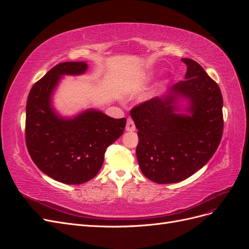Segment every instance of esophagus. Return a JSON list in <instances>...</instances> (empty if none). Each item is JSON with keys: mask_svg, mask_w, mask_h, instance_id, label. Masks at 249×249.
<instances>
[{"mask_svg": "<svg viewBox=\"0 0 249 249\" xmlns=\"http://www.w3.org/2000/svg\"><path fill=\"white\" fill-rule=\"evenodd\" d=\"M125 130L127 132H134L135 130H136V126H135V124H134V122H133L131 118L127 119L126 125H125Z\"/></svg>", "mask_w": 249, "mask_h": 249, "instance_id": "obj_1", "label": "esophagus"}]
</instances>
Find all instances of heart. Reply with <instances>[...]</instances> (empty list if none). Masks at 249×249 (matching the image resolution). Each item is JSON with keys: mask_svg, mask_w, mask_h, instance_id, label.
<instances>
[{"mask_svg": "<svg viewBox=\"0 0 249 249\" xmlns=\"http://www.w3.org/2000/svg\"><path fill=\"white\" fill-rule=\"evenodd\" d=\"M152 76H153V72H147L142 77V81H147V80L150 79V77H152Z\"/></svg>", "mask_w": 249, "mask_h": 249, "instance_id": "b5f03b06", "label": "heart"}]
</instances>
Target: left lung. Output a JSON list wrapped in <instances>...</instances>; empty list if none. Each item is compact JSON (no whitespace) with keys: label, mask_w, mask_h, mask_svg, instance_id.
Listing matches in <instances>:
<instances>
[{"label":"left lung","mask_w":249,"mask_h":249,"mask_svg":"<svg viewBox=\"0 0 249 249\" xmlns=\"http://www.w3.org/2000/svg\"><path fill=\"white\" fill-rule=\"evenodd\" d=\"M182 60L187 65L184 81L131 110L138 130L139 167L158 184L191 177L212 158L222 137L219 86L194 60ZM182 101L186 102L183 107Z\"/></svg>","instance_id":"obj_1"}]
</instances>
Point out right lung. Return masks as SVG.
Returning <instances> with one entry per match:
<instances>
[{"label":"right lung","instance_id":"obj_1","mask_svg":"<svg viewBox=\"0 0 249 249\" xmlns=\"http://www.w3.org/2000/svg\"><path fill=\"white\" fill-rule=\"evenodd\" d=\"M85 61L53 67L30 90L26 107V143L43 173L67 185H79L100 171L107 147L122 136L126 119L87 109L72 117L59 114L53 94L64 76L85 73Z\"/></svg>","mask_w":249,"mask_h":249}]
</instances>
